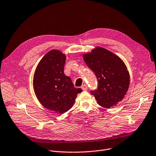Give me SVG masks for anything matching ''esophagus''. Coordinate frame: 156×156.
Instances as JSON below:
<instances>
[{
	"label": "esophagus",
	"mask_w": 156,
	"mask_h": 156,
	"mask_svg": "<svg viewBox=\"0 0 156 156\" xmlns=\"http://www.w3.org/2000/svg\"><path fill=\"white\" fill-rule=\"evenodd\" d=\"M81 89L83 90H87V86L86 84H83L82 86H81Z\"/></svg>",
	"instance_id": "esophagus-1"
}]
</instances>
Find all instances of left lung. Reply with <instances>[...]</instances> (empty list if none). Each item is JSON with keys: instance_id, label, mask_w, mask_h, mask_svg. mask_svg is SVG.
<instances>
[{"instance_id": "left-lung-1", "label": "left lung", "mask_w": 156, "mask_h": 156, "mask_svg": "<svg viewBox=\"0 0 156 156\" xmlns=\"http://www.w3.org/2000/svg\"><path fill=\"white\" fill-rule=\"evenodd\" d=\"M83 57L98 80V89L91 91L97 103L106 108L117 105L124 98L129 86L130 76L125 62L101 47L83 54Z\"/></svg>"}]
</instances>
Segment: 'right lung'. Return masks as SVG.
Listing matches in <instances>:
<instances>
[{
    "label": "right lung",
    "instance_id": "obj_1",
    "mask_svg": "<svg viewBox=\"0 0 156 156\" xmlns=\"http://www.w3.org/2000/svg\"><path fill=\"white\" fill-rule=\"evenodd\" d=\"M66 56L61 51L51 50L38 63L33 76V89L40 103L46 109L63 114L70 109L77 94L83 90L76 88L70 77L64 73Z\"/></svg>",
    "mask_w": 156,
    "mask_h": 156
}]
</instances>
